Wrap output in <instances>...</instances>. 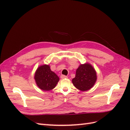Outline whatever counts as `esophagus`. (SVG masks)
<instances>
[{"mask_svg": "<svg viewBox=\"0 0 130 130\" xmlns=\"http://www.w3.org/2000/svg\"><path fill=\"white\" fill-rule=\"evenodd\" d=\"M61 79H65V78H68L67 76H65L64 75H61Z\"/></svg>", "mask_w": 130, "mask_h": 130, "instance_id": "34e87169", "label": "esophagus"}]
</instances>
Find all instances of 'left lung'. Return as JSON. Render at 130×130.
<instances>
[{
    "instance_id": "obj_1",
    "label": "left lung",
    "mask_w": 130,
    "mask_h": 130,
    "mask_svg": "<svg viewBox=\"0 0 130 130\" xmlns=\"http://www.w3.org/2000/svg\"><path fill=\"white\" fill-rule=\"evenodd\" d=\"M96 80V72L89 63L82 64L77 69L75 77L72 82L77 89L87 91L93 87Z\"/></svg>"
}]
</instances>
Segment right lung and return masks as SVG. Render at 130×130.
Listing matches in <instances>:
<instances>
[{"label": "right lung", "instance_id": "add662e5", "mask_svg": "<svg viewBox=\"0 0 130 130\" xmlns=\"http://www.w3.org/2000/svg\"><path fill=\"white\" fill-rule=\"evenodd\" d=\"M37 86L45 91L50 90L56 87L59 78L47 65H44L37 69L35 75Z\"/></svg>", "mask_w": 130, "mask_h": 130}]
</instances>
